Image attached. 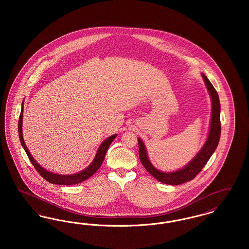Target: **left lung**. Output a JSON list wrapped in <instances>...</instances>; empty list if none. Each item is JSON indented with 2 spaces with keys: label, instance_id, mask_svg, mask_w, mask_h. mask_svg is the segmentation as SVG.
Returning a JSON list of instances; mask_svg holds the SVG:
<instances>
[{
  "label": "left lung",
  "instance_id": "left-lung-1",
  "mask_svg": "<svg viewBox=\"0 0 249 249\" xmlns=\"http://www.w3.org/2000/svg\"><path fill=\"white\" fill-rule=\"evenodd\" d=\"M201 77L204 81L205 87L208 90V93L211 98V118L209 124V130L207 133L206 140L201 146V149L195 157L182 168L172 172H162L157 169L150 161L147 150L144 142H142L141 138H138L139 144V158L142 162V166L145 170L158 181L167 184V185H180L185 182H188L195 178L201 169L207 163L211 156L213 155L214 150L217 147V144L220 138L221 132V125H220V103L218 94L215 91L213 85L209 81L205 74L201 73Z\"/></svg>",
  "mask_w": 249,
  "mask_h": 249
}]
</instances>
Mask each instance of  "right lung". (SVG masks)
<instances>
[{
  "instance_id": "obj_1",
  "label": "right lung",
  "mask_w": 249,
  "mask_h": 249,
  "mask_svg": "<svg viewBox=\"0 0 249 249\" xmlns=\"http://www.w3.org/2000/svg\"><path fill=\"white\" fill-rule=\"evenodd\" d=\"M24 102H22V106H21V113L19 116V120H18V135H19V140L21 142V145L25 150V152L27 153L28 158L30 159L32 164L35 166L36 171L40 174L41 177L45 178L49 183L52 184H56V185H63V186H68V185H75L78 183H81L85 180H87L88 178H90L91 176H93L95 173L98 171V169L101 167L105 158L107 154V149L110 146L111 142L114 141V139L118 136V134H113L111 136H109L105 141L101 143V145L99 146L96 155H95L93 160L91 161V163L88 166L87 168H85L82 171L76 173V174H71V175H59L56 173H52L49 172L48 170H46L45 168H43L40 165L36 160L34 159V157L31 154V152L29 151L26 143L24 142L23 133H22V123H23V110H24Z\"/></svg>"
}]
</instances>
